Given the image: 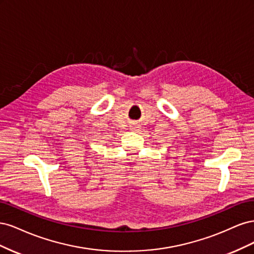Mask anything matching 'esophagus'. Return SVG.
I'll return each instance as SVG.
<instances>
[{
  "label": "esophagus",
  "instance_id": "34e87169",
  "mask_svg": "<svg viewBox=\"0 0 254 254\" xmlns=\"http://www.w3.org/2000/svg\"><path fill=\"white\" fill-rule=\"evenodd\" d=\"M132 128H133V130H134V131H137V130H139V128H140V126H139V125H137V124H135L134 126H132Z\"/></svg>",
  "mask_w": 254,
  "mask_h": 254
}]
</instances>
